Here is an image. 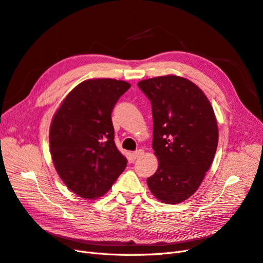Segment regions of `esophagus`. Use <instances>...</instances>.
<instances>
[{
  "label": "esophagus",
  "mask_w": 263,
  "mask_h": 263,
  "mask_svg": "<svg viewBox=\"0 0 263 263\" xmlns=\"http://www.w3.org/2000/svg\"><path fill=\"white\" fill-rule=\"evenodd\" d=\"M144 154V152L142 151V149H137L136 152H133L132 153V156H133V159L134 160H138V159H140V157Z\"/></svg>",
  "instance_id": "34e87169"
}]
</instances>
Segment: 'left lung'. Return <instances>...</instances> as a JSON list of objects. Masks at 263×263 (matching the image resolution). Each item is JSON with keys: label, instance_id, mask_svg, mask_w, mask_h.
<instances>
[{"label": "left lung", "instance_id": "obj_1", "mask_svg": "<svg viewBox=\"0 0 263 263\" xmlns=\"http://www.w3.org/2000/svg\"><path fill=\"white\" fill-rule=\"evenodd\" d=\"M151 101L152 147L159 168L147 178L149 191L166 204H178L197 191L218 145V127L211 102L192 81L177 76L142 80Z\"/></svg>", "mask_w": 263, "mask_h": 263}]
</instances>
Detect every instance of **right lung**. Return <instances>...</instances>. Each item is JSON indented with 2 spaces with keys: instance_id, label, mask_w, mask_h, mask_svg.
<instances>
[{
  "instance_id": "add662e5",
  "label": "right lung",
  "mask_w": 263,
  "mask_h": 263,
  "mask_svg": "<svg viewBox=\"0 0 263 263\" xmlns=\"http://www.w3.org/2000/svg\"><path fill=\"white\" fill-rule=\"evenodd\" d=\"M130 87L116 79L86 80L71 90L52 119V162L63 182L80 197H100L126 166L115 143L111 114Z\"/></svg>"
}]
</instances>
